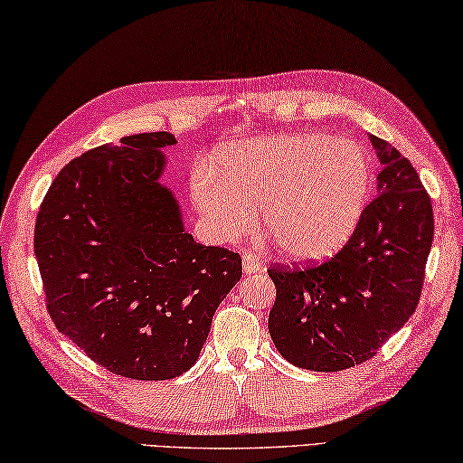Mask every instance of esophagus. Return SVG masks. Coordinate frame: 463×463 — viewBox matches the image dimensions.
<instances>
[{
  "instance_id": "1",
  "label": "esophagus",
  "mask_w": 463,
  "mask_h": 463,
  "mask_svg": "<svg viewBox=\"0 0 463 463\" xmlns=\"http://www.w3.org/2000/svg\"><path fill=\"white\" fill-rule=\"evenodd\" d=\"M241 267H244L246 275H252V272H259V270L262 269L260 254L254 252V250H250V252H244V256H241Z\"/></svg>"
}]
</instances>
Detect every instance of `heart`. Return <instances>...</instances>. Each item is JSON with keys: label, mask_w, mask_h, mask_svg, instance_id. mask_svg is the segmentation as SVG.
I'll return each instance as SVG.
<instances>
[{"label": "heart", "mask_w": 463, "mask_h": 463, "mask_svg": "<svg viewBox=\"0 0 463 463\" xmlns=\"http://www.w3.org/2000/svg\"><path fill=\"white\" fill-rule=\"evenodd\" d=\"M371 191L357 143L324 133L272 135L222 151L193 176V201L219 240L252 230L262 209L267 238L285 256L316 260L351 238Z\"/></svg>", "instance_id": "obj_1"}]
</instances>
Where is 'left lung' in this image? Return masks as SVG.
<instances>
[{"label":"left lung","instance_id":"left-lung-1","mask_svg":"<svg viewBox=\"0 0 463 463\" xmlns=\"http://www.w3.org/2000/svg\"><path fill=\"white\" fill-rule=\"evenodd\" d=\"M382 172L346 244L322 264H270L269 332L301 369L343 371L375 357L420 301L433 244V204L412 164L375 135Z\"/></svg>","mask_w":463,"mask_h":463}]
</instances>
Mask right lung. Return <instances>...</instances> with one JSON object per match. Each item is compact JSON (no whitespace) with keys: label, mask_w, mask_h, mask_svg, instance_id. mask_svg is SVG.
I'll list each match as a JSON object with an SVG mask.
<instances>
[{"label":"right lung","mask_w":463,"mask_h":463,"mask_svg":"<svg viewBox=\"0 0 463 463\" xmlns=\"http://www.w3.org/2000/svg\"><path fill=\"white\" fill-rule=\"evenodd\" d=\"M172 133H139L75 157L36 215L34 254L57 330L131 380L191 369L240 254L196 244L157 178Z\"/></svg>","instance_id":"add662e5"}]
</instances>
